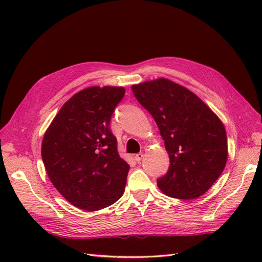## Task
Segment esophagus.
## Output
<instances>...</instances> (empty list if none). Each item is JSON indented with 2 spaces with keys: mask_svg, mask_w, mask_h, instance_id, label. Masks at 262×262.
Masks as SVG:
<instances>
[{
  "mask_svg": "<svg viewBox=\"0 0 262 262\" xmlns=\"http://www.w3.org/2000/svg\"><path fill=\"white\" fill-rule=\"evenodd\" d=\"M143 156H144L143 153H139V154H137L136 156H134V160H136L138 163H140L142 161V158H143Z\"/></svg>",
  "mask_w": 262,
  "mask_h": 262,
  "instance_id": "esophagus-1",
  "label": "esophagus"
}]
</instances>
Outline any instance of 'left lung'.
I'll list each match as a JSON object with an SVG mask.
<instances>
[{
  "label": "left lung",
  "instance_id": "8db88e82",
  "mask_svg": "<svg viewBox=\"0 0 262 262\" xmlns=\"http://www.w3.org/2000/svg\"><path fill=\"white\" fill-rule=\"evenodd\" d=\"M165 142L169 168L157 179L166 195L189 200L204 194L223 172L228 148L216 114L185 86L160 77L132 85Z\"/></svg>",
  "mask_w": 262,
  "mask_h": 262
}]
</instances>
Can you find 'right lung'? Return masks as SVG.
<instances>
[{
	"label": "right lung",
	"instance_id": "add662e5",
	"mask_svg": "<svg viewBox=\"0 0 262 262\" xmlns=\"http://www.w3.org/2000/svg\"><path fill=\"white\" fill-rule=\"evenodd\" d=\"M122 86H92L74 94L53 118L41 144L54 188L74 207L98 211L123 194L130 166L109 128Z\"/></svg>",
	"mask_w": 262,
	"mask_h": 262
}]
</instances>
